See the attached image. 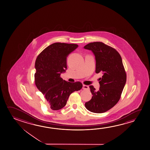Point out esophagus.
<instances>
[{
    "instance_id": "34e87169",
    "label": "esophagus",
    "mask_w": 150,
    "mask_h": 150,
    "mask_svg": "<svg viewBox=\"0 0 150 150\" xmlns=\"http://www.w3.org/2000/svg\"><path fill=\"white\" fill-rule=\"evenodd\" d=\"M82 89L83 90H89V87L88 86H86V85H83L82 86Z\"/></svg>"
}]
</instances>
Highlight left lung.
I'll return each instance as SVG.
<instances>
[{
  "mask_svg": "<svg viewBox=\"0 0 150 150\" xmlns=\"http://www.w3.org/2000/svg\"><path fill=\"white\" fill-rule=\"evenodd\" d=\"M95 56L96 72L103 73L99 79L100 89L89 86L93 96L85 103L86 109L97 113L106 112L119 101L127 81V74L119 53L101 42H91L84 47Z\"/></svg>",
  "mask_w": 150,
  "mask_h": 150,
  "instance_id": "1",
  "label": "left lung"
}]
</instances>
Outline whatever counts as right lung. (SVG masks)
<instances>
[{
    "mask_svg": "<svg viewBox=\"0 0 150 150\" xmlns=\"http://www.w3.org/2000/svg\"><path fill=\"white\" fill-rule=\"evenodd\" d=\"M78 47L76 44L52 43L36 59L35 84L52 110L63 108L70 95L82 88L80 82H69L60 77L67 68V57Z\"/></svg>",
    "mask_w": 150,
    "mask_h": 150,
    "instance_id": "right-lung-1",
    "label": "right lung"
}]
</instances>
